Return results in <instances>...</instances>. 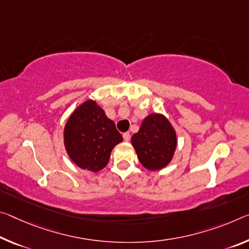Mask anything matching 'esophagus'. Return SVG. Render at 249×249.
<instances>
[{"label":"esophagus","mask_w":249,"mask_h":249,"mask_svg":"<svg viewBox=\"0 0 249 249\" xmlns=\"http://www.w3.org/2000/svg\"><path fill=\"white\" fill-rule=\"evenodd\" d=\"M123 139L125 142H128L129 140H131V134L129 133H124L123 134Z\"/></svg>","instance_id":"1"}]
</instances>
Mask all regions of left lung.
<instances>
[{
	"instance_id": "1",
	"label": "left lung",
	"mask_w": 249,
	"mask_h": 249,
	"mask_svg": "<svg viewBox=\"0 0 249 249\" xmlns=\"http://www.w3.org/2000/svg\"><path fill=\"white\" fill-rule=\"evenodd\" d=\"M132 145L146 169L159 171L166 167L174 156L176 132L164 115L152 113L144 118L139 132L132 136Z\"/></svg>"
}]
</instances>
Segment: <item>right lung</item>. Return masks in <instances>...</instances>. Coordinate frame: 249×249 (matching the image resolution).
<instances>
[{
	"mask_svg": "<svg viewBox=\"0 0 249 249\" xmlns=\"http://www.w3.org/2000/svg\"><path fill=\"white\" fill-rule=\"evenodd\" d=\"M123 141L115 123L95 101L88 100L71 114L64 127V145L78 167L98 172L108 163L110 153Z\"/></svg>",
	"mask_w": 249,
	"mask_h": 249,
	"instance_id": "right-lung-1",
	"label": "right lung"
}]
</instances>
